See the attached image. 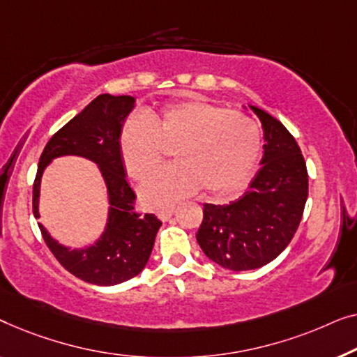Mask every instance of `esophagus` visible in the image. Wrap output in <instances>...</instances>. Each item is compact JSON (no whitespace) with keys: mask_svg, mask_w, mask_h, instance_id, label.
<instances>
[{"mask_svg":"<svg viewBox=\"0 0 357 357\" xmlns=\"http://www.w3.org/2000/svg\"><path fill=\"white\" fill-rule=\"evenodd\" d=\"M173 213H174V208H165V210H160L157 215L162 222H168V220L173 217Z\"/></svg>","mask_w":357,"mask_h":357,"instance_id":"34e87169","label":"esophagus"}]
</instances>
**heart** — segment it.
I'll return each instance as SVG.
<instances>
[{"label":"heart","instance_id":"1","mask_svg":"<svg viewBox=\"0 0 357 357\" xmlns=\"http://www.w3.org/2000/svg\"><path fill=\"white\" fill-rule=\"evenodd\" d=\"M174 149V167L160 169L140 188L149 207H168L204 188L213 197L233 194L252 176L262 134L248 114L204 100L168 105L134 118L119 134V152L130 178L142 181Z\"/></svg>","mask_w":357,"mask_h":357}]
</instances>
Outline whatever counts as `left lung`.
I'll use <instances>...</instances> for the list:
<instances>
[{
	"label": "left lung",
	"instance_id": "left-lung-1",
	"mask_svg": "<svg viewBox=\"0 0 357 357\" xmlns=\"http://www.w3.org/2000/svg\"><path fill=\"white\" fill-rule=\"evenodd\" d=\"M262 124L264 155L248 192L229 204H204L195 234L220 267L244 272L267 265L291 243L307 200V168L298 142L281 121L255 105H243Z\"/></svg>",
	"mask_w": 357,
	"mask_h": 357
}]
</instances>
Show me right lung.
I'll use <instances>...</instances> for the list:
<instances>
[{"label":"right lung","mask_w":357,"mask_h":357,"mask_svg":"<svg viewBox=\"0 0 357 357\" xmlns=\"http://www.w3.org/2000/svg\"><path fill=\"white\" fill-rule=\"evenodd\" d=\"M135 107L130 95L102 93L48 140L33 183V217L40 218L42 176L54 158L80 157L97 165L108 195L105 228L93 243L71 248L59 243L38 223L58 262L74 277L98 286L124 283L142 272L152 254L162 222L134 210L135 194L126 179L119 152V134Z\"/></svg>","instance_id":"obj_1"}]
</instances>
